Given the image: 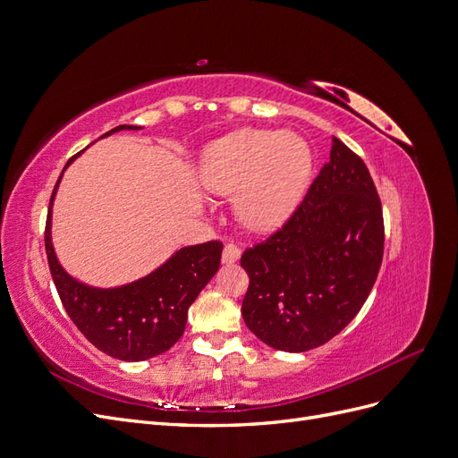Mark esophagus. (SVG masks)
I'll use <instances>...</instances> for the list:
<instances>
[{
  "label": "esophagus",
  "instance_id": "obj_1",
  "mask_svg": "<svg viewBox=\"0 0 458 458\" xmlns=\"http://www.w3.org/2000/svg\"><path fill=\"white\" fill-rule=\"evenodd\" d=\"M239 258H241V248L237 244H233V242L225 244L224 254H221V261H224V263H234V261H239Z\"/></svg>",
  "mask_w": 458,
  "mask_h": 458
}]
</instances>
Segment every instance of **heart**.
Segmentation results:
<instances>
[{
  "mask_svg": "<svg viewBox=\"0 0 458 458\" xmlns=\"http://www.w3.org/2000/svg\"><path fill=\"white\" fill-rule=\"evenodd\" d=\"M311 175L310 145L296 133L241 130L204 150L200 183L237 195V214L254 231L281 227L296 210Z\"/></svg>",
  "mask_w": 458,
  "mask_h": 458,
  "instance_id": "b5f03b06",
  "label": "heart"
}]
</instances>
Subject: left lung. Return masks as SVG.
<instances>
[{"instance_id":"obj_1","label":"left lung","mask_w":458,"mask_h":458,"mask_svg":"<svg viewBox=\"0 0 458 458\" xmlns=\"http://www.w3.org/2000/svg\"><path fill=\"white\" fill-rule=\"evenodd\" d=\"M384 254V217L365 162L332 137L330 160L267 241L246 248V327L281 352H308L350 325Z\"/></svg>"}]
</instances>
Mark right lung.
<instances>
[{
    "label": "right lung",
    "mask_w": 458,
    "mask_h": 458,
    "mask_svg": "<svg viewBox=\"0 0 458 458\" xmlns=\"http://www.w3.org/2000/svg\"><path fill=\"white\" fill-rule=\"evenodd\" d=\"M122 130L141 128L123 123L101 137ZM74 158L66 162L64 170ZM61 177L49 200L46 252L53 283L57 286L68 317L97 350L120 361H145L168 352L183 335L191 303L219 269L224 244L208 241L204 244L185 246L158 269L130 284L116 288L88 286L72 279L61 267L53 250L51 206Z\"/></svg>",
    "instance_id": "add662e5"
}]
</instances>
